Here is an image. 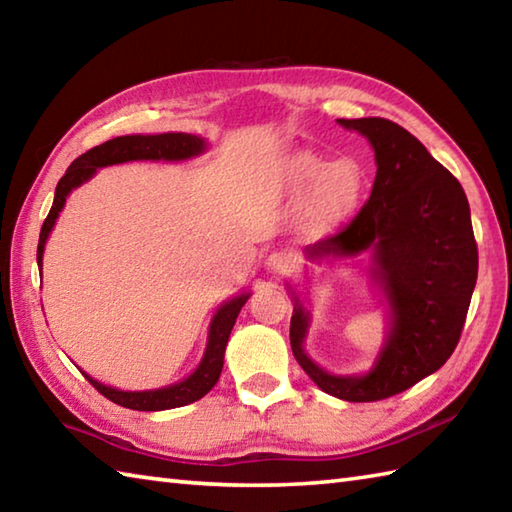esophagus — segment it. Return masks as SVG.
<instances>
[{
	"instance_id": "esophagus-1",
	"label": "esophagus",
	"mask_w": 512,
	"mask_h": 512,
	"mask_svg": "<svg viewBox=\"0 0 512 512\" xmlns=\"http://www.w3.org/2000/svg\"><path fill=\"white\" fill-rule=\"evenodd\" d=\"M295 268V257L286 250H277V253H270L266 259V270L270 275H286Z\"/></svg>"
}]
</instances>
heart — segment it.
I'll return each mask as SVG.
<instances>
[{
  "label": "heart",
  "instance_id": "1",
  "mask_svg": "<svg viewBox=\"0 0 512 512\" xmlns=\"http://www.w3.org/2000/svg\"><path fill=\"white\" fill-rule=\"evenodd\" d=\"M295 176L301 187L317 189V200L328 217H345L358 204L363 191V171L354 160L325 162L303 154L297 158Z\"/></svg>",
  "mask_w": 512,
  "mask_h": 512
}]
</instances>
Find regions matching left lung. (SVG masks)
<instances>
[{"instance_id":"obj_1","label":"left lung","mask_w":512,"mask_h":512,"mask_svg":"<svg viewBox=\"0 0 512 512\" xmlns=\"http://www.w3.org/2000/svg\"><path fill=\"white\" fill-rule=\"evenodd\" d=\"M374 147L372 195L336 235L306 248L310 262L372 253V277L389 306V332L363 376H334L303 352L310 312L295 297L290 345L325 394L374 402L413 387L447 363L477 281L469 200L458 178L416 136L387 118H339Z\"/></svg>"}]
</instances>
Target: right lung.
Returning a JSON list of instances; mask_svg holds the SVG:
<instances>
[{"instance_id":"add662e5","label":"right lung","mask_w":512,"mask_h":512,"mask_svg":"<svg viewBox=\"0 0 512 512\" xmlns=\"http://www.w3.org/2000/svg\"><path fill=\"white\" fill-rule=\"evenodd\" d=\"M204 149H206V143L200 136L178 132V134H156V136H140V134L118 136V138L107 140V143L99 147H92L90 151H85V154H81L68 167L65 176L57 184V191H54L52 209L46 217V222H43L41 235H39V246H37L39 270L43 264V248H46V239L52 231L54 222H57V217L65 204V198H68L72 189L81 187L83 182H88L96 173V169L121 165V162H132V160H187L193 156H200ZM248 297L250 292H244V295L233 297L231 301H226L217 308L215 317L211 321L209 341H206V350L200 365L195 367V372L189 378L180 380L176 385H169L162 389H149V391H121V389L99 383V380H94L85 372L83 376L90 380L99 394H103L107 400H112L116 405L127 407V409L162 411V409H176V407L191 405V402L209 394L213 385L217 383V378H220L228 336H231L237 314L248 301Z\"/></svg>"}]
</instances>
